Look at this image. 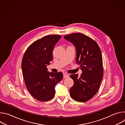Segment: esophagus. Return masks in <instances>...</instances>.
I'll return each instance as SVG.
<instances>
[{
	"label": "esophagus",
	"instance_id": "1",
	"mask_svg": "<svg viewBox=\"0 0 125 125\" xmlns=\"http://www.w3.org/2000/svg\"><path fill=\"white\" fill-rule=\"evenodd\" d=\"M69 75L68 74L65 73H63V77H64V78H68V77H69Z\"/></svg>",
	"mask_w": 125,
	"mask_h": 125
}]
</instances>
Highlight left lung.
Returning <instances> with one entry per match:
<instances>
[{"label":"left lung","mask_w":125,"mask_h":125,"mask_svg":"<svg viewBox=\"0 0 125 125\" xmlns=\"http://www.w3.org/2000/svg\"><path fill=\"white\" fill-rule=\"evenodd\" d=\"M73 43L76 51V62L80 65L82 74L71 75L74 82L70 95L74 100L86 102L98 92L103 76L102 57L99 46L93 39L81 33L64 37Z\"/></svg>","instance_id":"obj_1"}]
</instances>
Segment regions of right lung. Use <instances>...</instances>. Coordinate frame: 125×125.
Instances as JSON below:
<instances>
[{
  "mask_svg": "<svg viewBox=\"0 0 125 125\" xmlns=\"http://www.w3.org/2000/svg\"><path fill=\"white\" fill-rule=\"evenodd\" d=\"M61 38L49 35L31 43L22 61L25 84L31 96L40 101H48L55 96V86L63 77L62 72L49 73L47 65L52 60L53 48Z\"/></svg>",
  "mask_w": 125,
  "mask_h": 125,
  "instance_id": "add662e5",
  "label": "right lung"
}]
</instances>
